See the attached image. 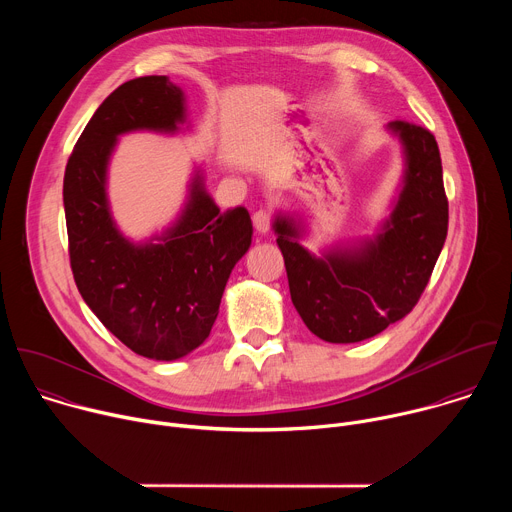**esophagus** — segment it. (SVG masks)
Here are the masks:
<instances>
[{
	"instance_id": "34e87169",
	"label": "esophagus",
	"mask_w": 512,
	"mask_h": 512,
	"mask_svg": "<svg viewBox=\"0 0 512 512\" xmlns=\"http://www.w3.org/2000/svg\"><path fill=\"white\" fill-rule=\"evenodd\" d=\"M253 225H255L257 233H261V235L269 233V229H271V214L265 212V210H257L253 214Z\"/></svg>"
}]
</instances>
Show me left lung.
Listing matches in <instances>:
<instances>
[{"label":"left lung","instance_id":"1","mask_svg":"<svg viewBox=\"0 0 512 512\" xmlns=\"http://www.w3.org/2000/svg\"><path fill=\"white\" fill-rule=\"evenodd\" d=\"M403 148V180L389 218L373 239L316 257L296 218L275 214L289 294L312 334L350 344L377 336L419 302L448 235V198L437 141L409 121L387 125Z\"/></svg>","mask_w":512,"mask_h":512}]
</instances>
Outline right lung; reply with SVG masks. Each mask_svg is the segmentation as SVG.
I'll list each match as a JSON object with an SVG mask.
<instances>
[{
	"mask_svg": "<svg viewBox=\"0 0 512 512\" xmlns=\"http://www.w3.org/2000/svg\"><path fill=\"white\" fill-rule=\"evenodd\" d=\"M184 123V91L168 77L127 81L99 105L64 170L68 255L81 296L113 336L154 360L182 358L208 338L229 275L253 237L247 208L221 212L202 170L162 235L133 243L117 229L107 170L119 135L178 133Z\"/></svg>",
	"mask_w": 512,
	"mask_h": 512,
	"instance_id": "add662e5",
	"label": "right lung"
}]
</instances>
